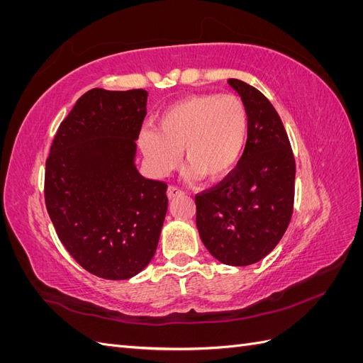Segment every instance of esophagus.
Returning a JSON list of instances; mask_svg holds the SVG:
<instances>
[{
	"label": "esophagus",
	"instance_id": "1",
	"mask_svg": "<svg viewBox=\"0 0 363 363\" xmlns=\"http://www.w3.org/2000/svg\"><path fill=\"white\" fill-rule=\"evenodd\" d=\"M167 195H168V199H169V200H172V199H175V196H180V195H183V191H182V189H179L177 186H169Z\"/></svg>",
	"mask_w": 363,
	"mask_h": 363
}]
</instances>
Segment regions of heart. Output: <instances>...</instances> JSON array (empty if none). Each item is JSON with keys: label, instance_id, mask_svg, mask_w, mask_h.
<instances>
[{"label": "heart", "instance_id": "obj_1", "mask_svg": "<svg viewBox=\"0 0 363 363\" xmlns=\"http://www.w3.org/2000/svg\"><path fill=\"white\" fill-rule=\"evenodd\" d=\"M248 138V113L236 95H196L168 107L156 128H142L138 144L151 172L163 177L183 150L192 175H225L240 159Z\"/></svg>", "mask_w": 363, "mask_h": 363}]
</instances>
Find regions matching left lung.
<instances>
[{
    "instance_id": "1",
    "label": "left lung",
    "mask_w": 363,
    "mask_h": 363,
    "mask_svg": "<svg viewBox=\"0 0 363 363\" xmlns=\"http://www.w3.org/2000/svg\"><path fill=\"white\" fill-rule=\"evenodd\" d=\"M248 113V138L238 167L195 196L196 228L224 265H252L276 248L294 208L295 160L276 108L256 87L230 79Z\"/></svg>"
}]
</instances>
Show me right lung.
<instances>
[{
    "label": "right lung",
    "mask_w": 363,
    "mask_h": 363,
    "mask_svg": "<svg viewBox=\"0 0 363 363\" xmlns=\"http://www.w3.org/2000/svg\"><path fill=\"white\" fill-rule=\"evenodd\" d=\"M144 89H91L77 100L52 140L45 204L60 242L86 271L127 280L155 256L167 184L136 168L147 115Z\"/></svg>",
    "instance_id": "right-lung-1"
}]
</instances>
